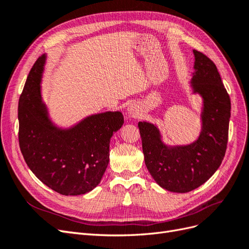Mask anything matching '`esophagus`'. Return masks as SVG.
<instances>
[{"label":"esophagus","instance_id":"34e87169","mask_svg":"<svg viewBox=\"0 0 249 249\" xmlns=\"http://www.w3.org/2000/svg\"><path fill=\"white\" fill-rule=\"evenodd\" d=\"M126 113L130 117H137L138 115V109L135 104L129 105V107L126 108Z\"/></svg>","mask_w":249,"mask_h":249}]
</instances>
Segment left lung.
I'll return each instance as SVG.
<instances>
[{
  "label": "left lung",
  "mask_w": 249,
  "mask_h": 249,
  "mask_svg": "<svg viewBox=\"0 0 249 249\" xmlns=\"http://www.w3.org/2000/svg\"><path fill=\"white\" fill-rule=\"evenodd\" d=\"M192 86L203 99L202 130L190 145L168 147L157 127L138 123L145 165L164 189L186 193L206 183L219 168L227 152L231 99L215 63L194 50Z\"/></svg>",
  "instance_id": "8db88e82"
}]
</instances>
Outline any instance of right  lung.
<instances>
[{
    "label": "right lung",
    "mask_w": 249,
    "mask_h": 249,
    "mask_svg": "<svg viewBox=\"0 0 249 249\" xmlns=\"http://www.w3.org/2000/svg\"><path fill=\"white\" fill-rule=\"evenodd\" d=\"M46 56L36 60L18 102V142L32 172L62 195L85 194L100 184L109 163L112 135L124 124L120 112L91 115L70 130L52 124L41 101Z\"/></svg>",
    "instance_id": "right-lung-1"
}]
</instances>
